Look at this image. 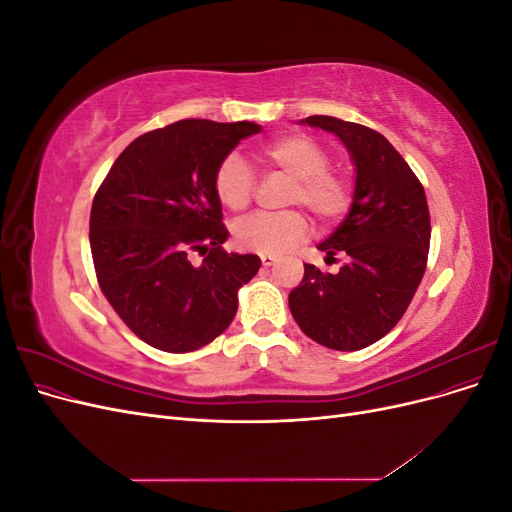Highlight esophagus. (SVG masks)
Instances as JSON below:
<instances>
[{"label": "esophagus", "instance_id": "esophagus-1", "mask_svg": "<svg viewBox=\"0 0 512 512\" xmlns=\"http://www.w3.org/2000/svg\"><path fill=\"white\" fill-rule=\"evenodd\" d=\"M260 262H262V267H273L277 258L271 256V254H260Z\"/></svg>", "mask_w": 512, "mask_h": 512}]
</instances>
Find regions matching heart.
<instances>
[{
  "label": "heart",
  "instance_id": "1",
  "mask_svg": "<svg viewBox=\"0 0 512 512\" xmlns=\"http://www.w3.org/2000/svg\"><path fill=\"white\" fill-rule=\"evenodd\" d=\"M262 164L292 177L286 196L288 205H303L322 224L342 220L354 200V185L344 170L331 166V151L307 134H284L258 145ZM213 190L230 211H241L252 203L256 175L237 153L226 156L215 168ZM309 222L303 211L258 213L235 226L239 247L258 254L280 256L305 239Z\"/></svg>",
  "mask_w": 512,
  "mask_h": 512
}]
</instances>
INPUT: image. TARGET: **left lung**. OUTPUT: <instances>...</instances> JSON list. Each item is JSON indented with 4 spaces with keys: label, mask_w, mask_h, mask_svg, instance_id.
<instances>
[{
    "label": "left lung",
    "mask_w": 512,
    "mask_h": 512,
    "mask_svg": "<svg viewBox=\"0 0 512 512\" xmlns=\"http://www.w3.org/2000/svg\"><path fill=\"white\" fill-rule=\"evenodd\" d=\"M305 123L337 134L356 166L346 220L318 245L344 258L339 273L305 265L288 305L320 346L354 352L376 344L406 314L427 269L431 222L423 183L386 138L361 123L312 115Z\"/></svg>",
    "instance_id": "8db88e82"
}]
</instances>
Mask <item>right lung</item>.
<instances>
[{"label": "right lung", "instance_id": "obj_1", "mask_svg": "<svg viewBox=\"0 0 512 512\" xmlns=\"http://www.w3.org/2000/svg\"><path fill=\"white\" fill-rule=\"evenodd\" d=\"M260 132L252 121L183 119L138 136L100 183L89 243L100 290L145 344L192 352L222 335L237 292L260 269L254 254H228L215 168ZM206 258L200 266L191 254Z\"/></svg>", "mask_w": 512, "mask_h": 512}]
</instances>
